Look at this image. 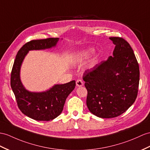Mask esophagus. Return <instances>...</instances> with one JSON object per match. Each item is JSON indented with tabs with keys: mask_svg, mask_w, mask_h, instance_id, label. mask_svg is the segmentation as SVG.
Here are the masks:
<instances>
[{
	"mask_svg": "<svg viewBox=\"0 0 150 150\" xmlns=\"http://www.w3.org/2000/svg\"><path fill=\"white\" fill-rule=\"evenodd\" d=\"M76 85L78 86H81L83 85V81L81 79H78L76 81Z\"/></svg>",
	"mask_w": 150,
	"mask_h": 150,
	"instance_id": "34e87169",
	"label": "esophagus"
}]
</instances>
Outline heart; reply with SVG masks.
Masks as SVG:
<instances>
[{
  "mask_svg": "<svg viewBox=\"0 0 150 150\" xmlns=\"http://www.w3.org/2000/svg\"><path fill=\"white\" fill-rule=\"evenodd\" d=\"M92 52V51L90 50L82 51V52L78 53L77 55L76 56L75 61L79 62H82L83 60H85V59H86V58H88L90 57Z\"/></svg>",
  "mask_w": 150,
  "mask_h": 150,
  "instance_id": "obj_1",
  "label": "heart"
}]
</instances>
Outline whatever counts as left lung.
I'll return each instance as SVG.
<instances>
[{
    "label": "left lung",
    "instance_id": "obj_1",
    "mask_svg": "<svg viewBox=\"0 0 150 150\" xmlns=\"http://www.w3.org/2000/svg\"><path fill=\"white\" fill-rule=\"evenodd\" d=\"M115 45L113 56L84 73L87 90L86 105L98 117L121 115L136 100L139 67L129 43L122 38H109Z\"/></svg>",
    "mask_w": 150,
    "mask_h": 150
}]
</instances>
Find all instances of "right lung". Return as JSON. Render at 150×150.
I'll return each instance as SVG.
<instances>
[{
  "label": "right lung",
  "instance_id": "add662e5",
  "mask_svg": "<svg viewBox=\"0 0 150 150\" xmlns=\"http://www.w3.org/2000/svg\"><path fill=\"white\" fill-rule=\"evenodd\" d=\"M59 38L32 40L18 52L11 74V86L18 106L24 115L38 121H50L57 118L63 110L65 100L75 88L76 81L56 85L45 92H28L20 81L21 63L28 51L50 48L56 45Z\"/></svg>",
  "mask_w": 150,
  "mask_h": 150
}]
</instances>
